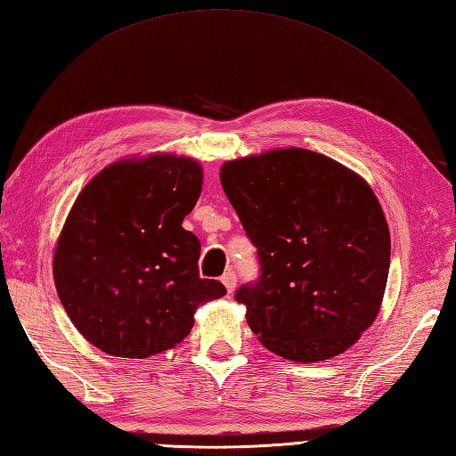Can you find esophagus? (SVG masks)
Returning <instances> with one entry per match:
<instances>
[{
  "label": "esophagus",
  "instance_id": "esophagus-1",
  "mask_svg": "<svg viewBox=\"0 0 456 456\" xmlns=\"http://www.w3.org/2000/svg\"><path fill=\"white\" fill-rule=\"evenodd\" d=\"M221 282H223V286L227 288V292H229V294L233 292V289L237 288V276H235L233 270H227V273L221 276Z\"/></svg>",
  "mask_w": 456,
  "mask_h": 456
}]
</instances>
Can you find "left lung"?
<instances>
[{"label": "left lung", "mask_w": 456, "mask_h": 456, "mask_svg": "<svg viewBox=\"0 0 456 456\" xmlns=\"http://www.w3.org/2000/svg\"><path fill=\"white\" fill-rule=\"evenodd\" d=\"M219 178L258 248V282L235 294L258 341L294 362L345 353L388 282L390 229L372 188L297 147L229 160Z\"/></svg>", "instance_id": "left-lung-1"}]
</instances>
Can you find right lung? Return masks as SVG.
Listing matches in <instances>:
<instances>
[{"label":"right lung","instance_id":"1","mask_svg":"<svg viewBox=\"0 0 456 456\" xmlns=\"http://www.w3.org/2000/svg\"><path fill=\"white\" fill-rule=\"evenodd\" d=\"M201 183L198 160L157 152L110 164L76 198L54 248V286L100 351H168L190 335L200 305L227 294L200 278V240L182 227Z\"/></svg>","mask_w":456,"mask_h":456}]
</instances>
